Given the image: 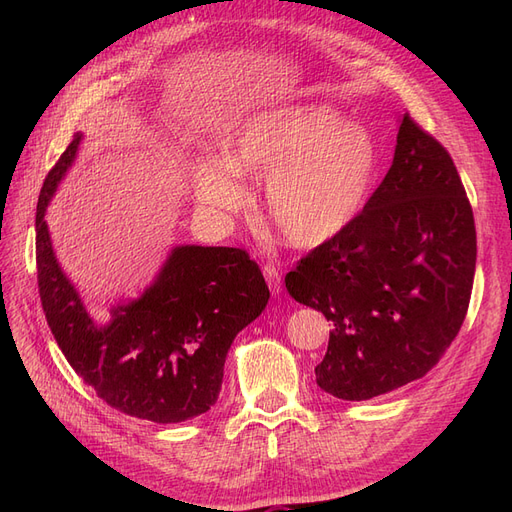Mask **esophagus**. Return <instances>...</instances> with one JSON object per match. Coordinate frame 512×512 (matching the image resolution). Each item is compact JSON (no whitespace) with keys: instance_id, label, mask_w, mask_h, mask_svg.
Segmentation results:
<instances>
[{"instance_id":"1","label":"esophagus","mask_w":512,"mask_h":512,"mask_svg":"<svg viewBox=\"0 0 512 512\" xmlns=\"http://www.w3.org/2000/svg\"><path fill=\"white\" fill-rule=\"evenodd\" d=\"M262 275H265V280L271 288L273 294H280L282 292V277H280V271H277L275 267L271 265H265V269H262Z\"/></svg>"}]
</instances>
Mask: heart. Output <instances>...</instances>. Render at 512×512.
<instances>
[{
  "label": "heart",
  "instance_id": "b5f03b06",
  "mask_svg": "<svg viewBox=\"0 0 512 512\" xmlns=\"http://www.w3.org/2000/svg\"><path fill=\"white\" fill-rule=\"evenodd\" d=\"M378 173L371 134L344 123L333 108L292 104L258 113L222 143L220 160L192 168L196 203L235 213L245 205L239 179H262L275 230L301 250L342 235L367 205Z\"/></svg>",
  "mask_w": 512,
  "mask_h": 512
}]
</instances>
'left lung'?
Here are the masks:
<instances>
[{"label": "left lung", "mask_w": 512, "mask_h": 512, "mask_svg": "<svg viewBox=\"0 0 512 512\" xmlns=\"http://www.w3.org/2000/svg\"><path fill=\"white\" fill-rule=\"evenodd\" d=\"M476 269L470 200L448 151L406 113L389 173L359 218L286 275L331 320L316 382L365 401L423 378L457 337Z\"/></svg>", "instance_id": "obj_1"}]
</instances>
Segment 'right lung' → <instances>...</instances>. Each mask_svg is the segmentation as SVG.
I'll use <instances>...</instances> for the list:
<instances>
[{
    "label": "right lung",
    "mask_w": 512,
    "mask_h": 512,
    "mask_svg": "<svg viewBox=\"0 0 512 512\" xmlns=\"http://www.w3.org/2000/svg\"><path fill=\"white\" fill-rule=\"evenodd\" d=\"M81 141L76 132L38 198L36 262L46 322L104 404L162 425L190 421L218 401L230 344L267 307L265 277L239 247L177 245L141 297L113 305L111 320L96 322L61 271L44 220Z\"/></svg>",
    "instance_id": "add662e5"
}]
</instances>
